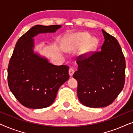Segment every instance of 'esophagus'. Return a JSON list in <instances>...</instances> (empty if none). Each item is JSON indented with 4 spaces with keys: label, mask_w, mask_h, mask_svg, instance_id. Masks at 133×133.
<instances>
[{
    "label": "esophagus",
    "mask_w": 133,
    "mask_h": 133,
    "mask_svg": "<svg viewBox=\"0 0 133 133\" xmlns=\"http://www.w3.org/2000/svg\"><path fill=\"white\" fill-rule=\"evenodd\" d=\"M68 72H69V74H70V76H71V77H72V75H73L74 72V69L72 68H70V69H69Z\"/></svg>",
    "instance_id": "obj_1"
}]
</instances>
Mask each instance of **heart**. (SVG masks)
<instances>
[{"label":"heart","mask_w":133,"mask_h":133,"mask_svg":"<svg viewBox=\"0 0 133 133\" xmlns=\"http://www.w3.org/2000/svg\"><path fill=\"white\" fill-rule=\"evenodd\" d=\"M74 40L78 46H82L81 55L87 57L93 53L97 50L99 41L97 38H91L89 34L86 32H79L74 36ZM68 51V48H65Z\"/></svg>","instance_id":"heart-1"}]
</instances>
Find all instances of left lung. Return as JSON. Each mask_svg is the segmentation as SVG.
<instances>
[{"label":"left lung","mask_w":133,"mask_h":133,"mask_svg":"<svg viewBox=\"0 0 133 133\" xmlns=\"http://www.w3.org/2000/svg\"><path fill=\"white\" fill-rule=\"evenodd\" d=\"M105 41L100 52L78 60L77 96L81 103L101 108L112 103L124 86L125 60L117 39L102 30Z\"/></svg>","instance_id":"8db88e82"}]
</instances>
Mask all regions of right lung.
I'll return each instance as SVG.
<instances>
[{
	"label": "right lung",
	"mask_w": 133,
	"mask_h": 133,
	"mask_svg": "<svg viewBox=\"0 0 133 133\" xmlns=\"http://www.w3.org/2000/svg\"><path fill=\"white\" fill-rule=\"evenodd\" d=\"M62 25L32 26L16 43L8 68L11 91L25 107L46 108L54 102L59 88L69 77V66L52 65L46 57L34 51L35 36L54 33Z\"/></svg>",
	"instance_id": "add662e5"
}]
</instances>
